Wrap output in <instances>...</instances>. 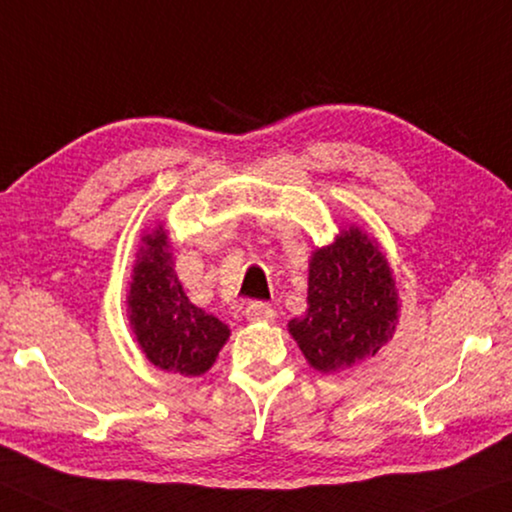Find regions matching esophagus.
Returning a JSON list of instances; mask_svg holds the SVG:
<instances>
[{
  "label": "esophagus",
  "instance_id": "1",
  "mask_svg": "<svg viewBox=\"0 0 512 512\" xmlns=\"http://www.w3.org/2000/svg\"><path fill=\"white\" fill-rule=\"evenodd\" d=\"M246 318L250 322H271L276 318V313H273V308L269 304H264V301H250L246 306Z\"/></svg>",
  "mask_w": 512,
  "mask_h": 512
}]
</instances>
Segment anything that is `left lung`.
<instances>
[{
    "label": "left lung",
    "instance_id": "8db88e82",
    "mask_svg": "<svg viewBox=\"0 0 512 512\" xmlns=\"http://www.w3.org/2000/svg\"><path fill=\"white\" fill-rule=\"evenodd\" d=\"M397 299L378 246L355 227L343 229L313 255L306 315L290 322V334L313 369H348L392 338Z\"/></svg>",
    "mask_w": 512,
    "mask_h": 512
}]
</instances>
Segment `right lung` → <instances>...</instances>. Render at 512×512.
I'll list each match as a JSON object with an SVG mask.
<instances>
[{
	"label": "right lung",
	"instance_id": "right-lung-1",
	"mask_svg": "<svg viewBox=\"0 0 512 512\" xmlns=\"http://www.w3.org/2000/svg\"><path fill=\"white\" fill-rule=\"evenodd\" d=\"M129 320L136 341L155 366L201 376L229 338V327L185 297L162 227L143 236L129 285Z\"/></svg>",
	"mask_w": 512,
	"mask_h": 512
}]
</instances>
